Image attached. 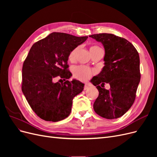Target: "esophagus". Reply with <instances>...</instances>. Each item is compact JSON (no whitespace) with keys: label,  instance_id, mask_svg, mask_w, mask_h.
<instances>
[{"label":"esophagus","instance_id":"34e87169","mask_svg":"<svg viewBox=\"0 0 157 157\" xmlns=\"http://www.w3.org/2000/svg\"><path fill=\"white\" fill-rule=\"evenodd\" d=\"M89 88H90V86H89V85H88V84H85V85H84V90H88V89Z\"/></svg>","mask_w":157,"mask_h":157}]
</instances>
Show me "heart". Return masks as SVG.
<instances>
[{
  "instance_id": "heart-1",
  "label": "heart",
  "mask_w": 157,
  "mask_h": 157,
  "mask_svg": "<svg viewBox=\"0 0 157 157\" xmlns=\"http://www.w3.org/2000/svg\"><path fill=\"white\" fill-rule=\"evenodd\" d=\"M97 48H99L98 46H94L91 47L90 50H93V49H97ZM77 48H75L70 52V54L69 55V59L70 61H73L75 59V55H76V53H77ZM73 74L76 78H77L80 80H82V81H86V80H88L90 77H92V75L93 74V71L90 68L85 67V66L80 65V66H77V67L73 68Z\"/></svg>"
}]
</instances>
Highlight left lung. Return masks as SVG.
Returning <instances> with one entry per match:
<instances>
[{"instance_id":"obj_1","label":"left lung","mask_w":157,"mask_h":157,"mask_svg":"<svg viewBox=\"0 0 157 157\" xmlns=\"http://www.w3.org/2000/svg\"><path fill=\"white\" fill-rule=\"evenodd\" d=\"M89 36L101 42L105 49L103 67L90 80L99 91L94 109L107 119L119 118L135 100L141 78L139 54L130 42L115 35L99 33ZM105 83L110 85V89L103 88Z\"/></svg>"}]
</instances>
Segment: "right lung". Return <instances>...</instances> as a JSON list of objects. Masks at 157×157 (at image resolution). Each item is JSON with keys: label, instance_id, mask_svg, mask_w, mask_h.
<instances>
[{"label": "right lung", "instance_id": "obj_1", "mask_svg": "<svg viewBox=\"0 0 157 157\" xmlns=\"http://www.w3.org/2000/svg\"><path fill=\"white\" fill-rule=\"evenodd\" d=\"M87 39L52 33L31 48L23 65L21 89L33 111L42 119L58 122L71 113L73 99L82 92L84 84L76 79L68 80L72 76L67 70L69 55ZM57 76L66 82L55 83Z\"/></svg>", "mask_w": 157, "mask_h": 157}]
</instances>
